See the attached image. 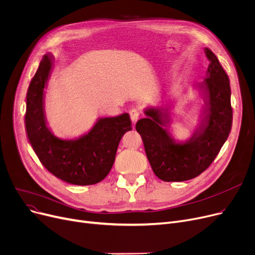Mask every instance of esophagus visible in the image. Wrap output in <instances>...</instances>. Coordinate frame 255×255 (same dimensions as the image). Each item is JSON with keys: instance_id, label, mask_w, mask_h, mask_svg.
Segmentation results:
<instances>
[{"instance_id": "1", "label": "esophagus", "mask_w": 255, "mask_h": 255, "mask_svg": "<svg viewBox=\"0 0 255 255\" xmlns=\"http://www.w3.org/2000/svg\"><path fill=\"white\" fill-rule=\"evenodd\" d=\"M140 115H141V113L139 110H137V109H131V110L129 111V116H130L132 124L137 123L138 119L140 118Z\"/></svg>"}]
</instances>
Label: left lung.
<instances>
[{"label": "left lung", "mask_w": 255, "mask_h": 255, "mask_svg": "<svg viewBox=\"0 0 255 255\" xmlns=\"http://www.w3.org/2000/svg\"><path fill=\"white\" fill-rule=\"evenodd\" d=\"M204 53L210 61L207 79L199 85L204 106L200 126L192 138L184 144L175 143L164 128L170 123V107L148 109L145 111L147 117L136 125L152 171L164 181L189 180L207 170L232 128L228 76L210 48H205Z\"/></svg>", "instance_id": "left-lung-1"}]
</instances>
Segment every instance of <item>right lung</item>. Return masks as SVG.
Segmentation results:
<instances>
[{
  "label": "right lung",
  "mask_w": 255,
  "mask_h": 255,
  "mask_svg": "<svg viewBox=\"0 0 255 255\" xmlns=\"http://www.w3.org/2000/svg\"><path fill=\"white\" fill-rule=\"evenodd\" d=\"M53 65V56L45 55L30 83L25 116L29 142L41 164L56 177L77 186L98 184L110 172L118 144L131 129L129 115L101 118L88 134L76 140L55 137L46 127L43 102Z\"/></svg>",
  "instance_id": "obj_1"
}]
</instances>
